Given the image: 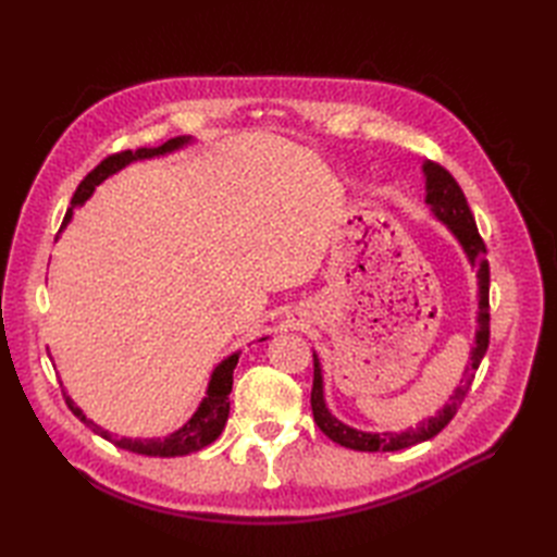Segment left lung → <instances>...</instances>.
<instances>
[{
    "label": "left lung",
    "instance_id": "1",
    "mask_svg": "<svg viewBox=\"0 0 557 557\" xmlns=\"http://www.w3.org/2000/svg\"><path fill=\"white\" fill-rule=\"evenodd\" d=\"M425 172V201L430 205L432 213L440 218L442 223H446V227L455 234V239L460 242V246L465 248L467 258L471 262V267L479 269V330H476V346L471 348L469 356V367L465 372L462 385H458L455 395H450L448 404L436 411V416L425 418L423 423H418L416 428H409L407 432H362V430H352L348 425H344L342 420H336L327 407H325V397H323V374H320V362L318 356L313 352V387H311V411H313V420L315 425L320 428V432L327 434L332 442L342 444L346 448L352 450H401L416 446L420 442H428L432 436L440 434L453 416L458 413L460 404L465 401L469 385L474 381V372L479 369L485 350H487V342H491V301H487V293H491V267H487L485 260V244L481 239V234L476 230L474 215H471V209L465 199V193L455 181L448 170H444L442 164L436 162H425L423 164Z\"/></svg>",
    "mask_w": 557,
    "mask_h": 557
}]
</instances>
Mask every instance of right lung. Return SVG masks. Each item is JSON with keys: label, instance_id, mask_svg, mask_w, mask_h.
Returning a JSON list of instances; mask_svg holds the SVG:
<instances>
[{"label": "right lung", "instance_id": "right-lung-1", "mask_svg": "<svg viewBox=\"0 0 557 557\" xmlns=\"http://www.w3.org/2000/svg\"><path fill=\"white\" fill-rule=\"evenodd\" d=\"M190 141H193L190 137H174V139L164 141L158 148L121 150V153H113V156L104 158L86 178L78 183V188L72 197V209L81 207L83 201H86L92 195L95 185H99L111 174L121 172L125 164H129L134 160H146V158H158V156H164V153H172V150H178ZM72 209L66 211L62 227L72 221ZM237 362H239V352H234V356L225 358L221 364L213 369L207 397L201 399L195 416L181 430L172 432L170 436H164V440H127V436H121V440H117V436H113L111 432L95 425L92 420L83 416V411L72 401V397L64 395V401H66V407L72 409V413L81 420V423H86L95 434L104 436L107 442L115 444L117 448H125V450L139 453V455H156V458H176V455H188V453L207 448L209 444H213L218 440V436H221V432L227 423V416H230L232 374H234V367H237Z\"/></svg>", "mask_w": 557, "mask_h": 557}]
</instances>
